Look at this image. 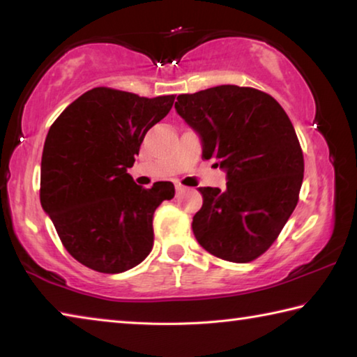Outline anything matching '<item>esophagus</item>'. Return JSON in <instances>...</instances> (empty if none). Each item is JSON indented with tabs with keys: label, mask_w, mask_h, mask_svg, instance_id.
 I'll return each instance as SVG.
<instances>
[{
	"label": "esophagus",
	"mask_w": 357,
	"mask_h": 357,
	"mask_svg": "<svg viewBox=\"0 0 357 357\" xmlns=\"http://www.w3.org/2000/svg\"><path fill=\"white\" fill-rule=\"evenodd\" d=\"M174 187H176V192H178V193H183L184 190H187V187L183 185V184H179V183L174 184Z\"/></svg>",
	"instance_id": "obj_1"
}]
</instances>
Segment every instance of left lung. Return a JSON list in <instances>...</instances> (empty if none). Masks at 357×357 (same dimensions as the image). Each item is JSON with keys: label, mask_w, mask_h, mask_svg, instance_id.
Segmentation results:
<instances>
[{"label": "left lung", "mask_w": 357, "mask_h": 357, "mask_svg": "<svg viewBox=\"0 0 357 357\" xmlns=\"http://www.w3.org/2000/svg\"><path fill=\"white\" fill-rule=\"evenodd\" d=\"M176 113L200 137L203 159L227 173V189L200 187L193 234L204 250L247 263L269 249L298 204L304 157L273 96L220 84L181 94Z\"/></svg>", "instance_id": "obj_1"}]
</instances>
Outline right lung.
<instances>
[{"mask_svg": "<svg viewBox=\"0 0 357 357\" xmlns=\"http://www.w3.org/2000/svg\"><path fill=\"white\" fill-rule=\"evenodd\" d=\"M174 96L148 99L112 88L82 94L48 130L40 162V204L77 261L119 274L140 264L154 243L153 215L174 197L168 181L151 189L128 173L146 132Z\"/></svg>", "mask_w": 357, "mask_h": 357, "instance_id": "right-lung-1", "label": "right lung"}]
</instances>
